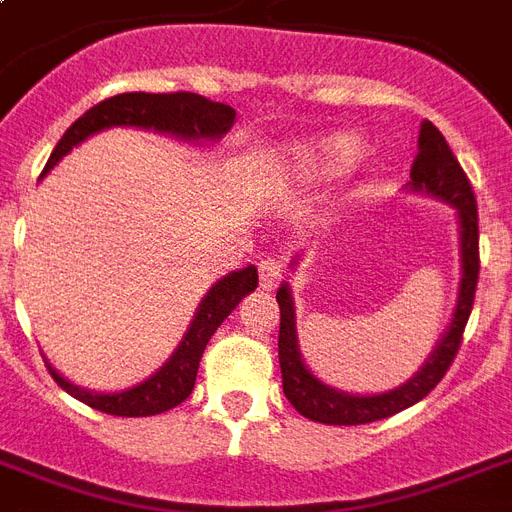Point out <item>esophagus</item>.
<instances>
[{
	"label": "esophagus",
	"mask_w": 512,
	"mask_h": 512,
	"mask_svg": "<svg viewBox=\"0 0 512 512\" xmlns=\"http://www.w3.org/2000/svg\"><path fill=\"white\" fill-rule=\"evenodd\" d=\"M281 276H284V265H281V260L268 257V260L260 263V289H265V292L276 289L279 287Z\"/></svg>",
	"instance_id": "1"
}]
</instances>
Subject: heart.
<instances>
[{"label":"heart","mask_w":512,"mask_h":512,"mask_svg":"<svg viewBox=\"0 0 512 512\" xmlns=\"http://www.w3.org/2000/svg\"><path fill=\"white\" fill-rule=\"evenodd\" d=\"M364 154V140L356 132H327L319 138L308 140L292 156V170L305 180H332L342 175L358 162V156Z\"/></svg>","instance_id":"heart-1"}]
</instances>
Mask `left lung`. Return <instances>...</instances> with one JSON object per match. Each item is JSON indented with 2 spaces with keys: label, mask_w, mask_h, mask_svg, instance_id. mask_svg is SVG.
<instances>
[{
  "label": "left lung",
  "mask_w": 512,
  "mask_h": 512,
  "mask_svg": "<svg viewBox=\"0 0 512 512\" xmlns=\"http://www.w3.org/2000/svg\"><path fill=\"white\" fill-rule=\"evenodd\" d=\"M406 188L414 193H425L433 199L444 201L457 212V233H460V289H457V308L452 313V324L446 327L438 345L420 366V372L401 382L398 388L385 393H345L327 382H321L316 374L305 366L297 340V313L292 289L284 281L276 292L281 311L279 327V364L284 396L297 412L313 422L324 425H366V422L385 420L390 414L409 409L422 401L430 390L436 388L446 369L452 366L457 350H460L462 332L473 311V297L478 284V209L476 196L470 188L468 175L462 172L457 156L444 140V135L425 119L417 140V159L412 164V180ZM297 265V260H292Z\"/></svg>",
  "instance_id": "1"
}]
</instances>
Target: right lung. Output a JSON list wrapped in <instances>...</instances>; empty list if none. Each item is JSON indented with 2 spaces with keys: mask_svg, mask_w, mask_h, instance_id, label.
Segmentation results:
<instances>
[{
  "mask_svg": "<svg viewBox=\"0 0 512 512\" xmlns=\"http://www.w3.org/2000/svg\"><path fill=\"white\" fill-rule=\"evenodd\" d=\"M236 111L225 103L207 100L196 92H167V95H151V92H124L114 98L103 100L92 106L84 116H79L66 135L58 140V146L50 154V162L42 175L55 167L66 154H71L79 143L92 138L95 132L111 130V127H138V130H154L159 135L185 140V143H217L225 132L233 127ZM257 268L247 265L241 271H231L220 281H215L209 292L201 297L199 308L193 313V321L188 332L183 335L180 345L175 348L162 369H156L151 377H146L132 388L116 390V393H98L87 390L66 380L58 369H52L47 361V369L55 377L60 388L79 398L82 404L98 409V412L116 414V417H151L162 414L183 404L191 396L199 361L204 356L209 337L215 335L217 327L223 324L241 297L255 292Z\"/></svg>",
  "mask_w": 512,
  "mask_h": 512,
  "instance_id": "1",
  "label": "right lung"
}]
</instances>
